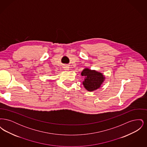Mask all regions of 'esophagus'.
Masks as SVG:
<instances>
[{
  "label": "esophagus",
  "mask_w": 147,
  "mask_h": 147,
  "mask_svg": "<svg viewBox=\"0 0 147 147\" xmlns=\"http://www.w3.org/2000/svg\"><path fill=\"white\" fill-rule=\"evenodd\" d=\"M69 67H68V66H66V67H64V69L65 70H69Z\"/></svg>",
  "instance_id": "obj_1"
}]
</instances>
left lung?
I'll return each mask as SVG.
<instances>
[{"instance_id": "left-lung-1", "label": "left lung", "mask_w": 147, "mask_h": 147, "mask_svg": "<svg viewBox=\"0 0 147 147\" xmlns=\"http://www.w3.org/2000/svg\"><path fill=\"white\" fill-rule=\"evenodd\" d=\"M81 75L85 77L83 84L84 88L89 91H92L100 88L104 82V76L97 71L85 68L82 71Z\"/></svg>"}]
</instances>
